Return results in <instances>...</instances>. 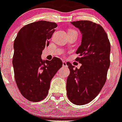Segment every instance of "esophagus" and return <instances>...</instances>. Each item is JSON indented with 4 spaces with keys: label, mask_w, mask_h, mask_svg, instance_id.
I'll use <instances>...</instances> for the list:
<instances>
[{
    "label": "esophagus",
    "mask_w": 122,
    "mask_h": 122,
    "mask_svg": "<svg viewBox=\"0 0 122 122\" xmlns=\"http://www.w3.org/2000/svg\"><path fill=\"white\" fill-rule=\"evenodd\" d=\"M63 66H64V67H66L67 66V64H66V63L65 62V61H63Z\"/></svg>",
    "instance_id": "1"
}]
</instances>
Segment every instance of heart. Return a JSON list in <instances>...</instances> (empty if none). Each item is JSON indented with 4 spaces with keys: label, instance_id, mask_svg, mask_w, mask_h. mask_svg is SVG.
Listing matches in <instances>:
<instances>
[{
    "label": "heart",
    "instance_id": "b5f03b06",
    "mask_svg": "<svg viewBox=\"0 0 122 122\" xmlns=\"http://www.w3.org/2000/svg\"><path fill=\"white\" fill-rule=\"evenodd\" d=\"M71 30H70L69 31H71Z\"/></svg>",
    "mask_w": 122,
    "mask_h": 122
}]
</instances>
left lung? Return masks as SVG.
I'll return each mask as SVG.
<instances>
[{"label": "left lung", "instance_id": "obj_1", "mask_svg": "<svg viewBox=\"0 0 122 122\" xmlns=\"http://www.w3.org/2000/svg\"><path fill=\"white\" fill-rule=\"evenodd\" d=\"M82 35L81 45L76 51L80 69L67 63L70 74L67 78L66 91L70 102L82 105L92 102L102 89L110 67V43L100 25L89 20L71 22Z\"/></svg>", "mask_w": 122, "mask_h": 122}]
</instances>
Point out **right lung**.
<instances>
[{
	"instance_id": "1",
	"label": "right lung",
	"mask_w": 122,
	"mask_h": 122,
	"mask_svg": "<svg viewBox=\"0 0 122 122\" xmlns=\"http://www.w3.org/2000/svg\"><path fill=\"white\" fill-rule=\"evenodd\" d=\"M56 27L55 22L39 20L22 27L15 39V80L22 95L30 102H40L47 97L51 80L63 65L56 57L51 61L41 59Z\"/></svg>"
}]
</instances>
